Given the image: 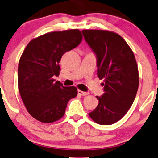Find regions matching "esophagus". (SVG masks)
<instances>
[{"label": "esophagus", "instance_id": "34e87169", "mask_svg": "<svg viewBox=\"0 0 158 158\" xmlns=\"http://www.w3.org/2000/svg\"><path fill=\"white\" fill-rule=\"evenodd\" d=\"M78 94H79V95H82V96H86V95H88V92L87 91H80V90H78Z\"/></svg>", "mask_w": 158, "mask_h": 158}]
</instances>
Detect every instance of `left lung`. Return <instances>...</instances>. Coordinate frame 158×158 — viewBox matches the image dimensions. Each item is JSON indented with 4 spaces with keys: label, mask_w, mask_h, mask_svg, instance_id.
I'll use <instances>...</instances> for the list:
<instances>
[{
    "label": "left lung",
    "mask_w": 158,
    "mask_h": 158,
    "mask_svg": "<svg viewBox=\"0 0 158 158\" xmlns=\"http://www.w3.org/2000/svg\"><path fill=\"white\" fill-rule=\"evenodd\" d=\"M82 33L97 58L98 76L103 79V94L89 115L96 123L110 125L124 117L132 106L139 87L134 54L118 34L108 31L83 30Z\"/></svg>",
    "instance_id": "1"
}]
</instances>
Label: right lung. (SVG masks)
<instances>
[{
    "instance_id": "add662e5",
    "label": "right lung",
    "mask_w": 158,
    "mask_h": 158,
    "mask_svg": "<svg viewBox=\"0 0 158 158\" xmlns=\"http://www.w3.org/2000/svg\"><path fill=\"white\" fill-rule=\"evenodd\" d=\"M82 40L78 29L55 31L32 40L24 50L18 67L19 91L27 112L37 120H59L69 100L77 95L76 87H64L53 76H59L62 55Z\"/></svg>"
}]
</instances>
